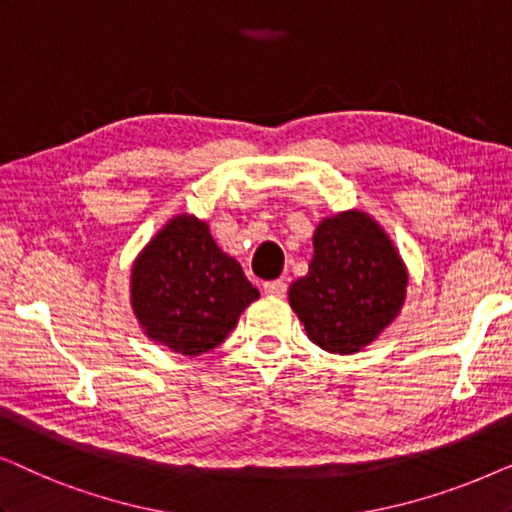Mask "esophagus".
I'll use <instances>...</instances> for the list:
<instances>
[{
  "instance_id": "34e87169",
  "label": "esophagus",
  "mask_w": 512,
  "mask_h": 512,
  "mask_svg": "<svg viewBox=\"0 0 512 512\" xmlns=\"http://www.w3.org/2000/svg\"><path fill=\"white\" fill-rule=\"evenodd\" d=\"M263 291L272 298H284L286 296V282L284 279H275V282H265Z\"/></svg>"
}]
</instances>
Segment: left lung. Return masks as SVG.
I'll list each match as a JSON object with an SVG mask.
<instances>
[{
    "instance_id": "8db88e82",
    "label": "left lung",
    "mask_w": 512,
    "mask_h": 512,
    "mask_svg": "<svg viewBox=\"0 0 512 512\" xmlns=\"http://www.w3.org/2000/svg\"><path fill=\"white\" fill-rule=\"evenodd\" d=\"M312 244L307 275L289 286L291 310L314 345L361 352L401 312L408 268L387 230L361 209L321 219Z\"/></svg>"
}]
</instances>
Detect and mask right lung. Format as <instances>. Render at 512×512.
<instances>
[{"label":"right lung","mask_w":512,"mask_h":512,"mask_svg":"<svg viewBox=\"0 0 512 512\" xmlns=\"http://www.w3.org/2000/svg\"><path fill=\"white\" fill-rule=\"evenodd\" d=\"M254 300L258 289L242 265L193 214L172 216L132 263L130 305L139 328L177 354L221 345Z\"/></svg>","instance_id":"add662e5"}]
</instances>
